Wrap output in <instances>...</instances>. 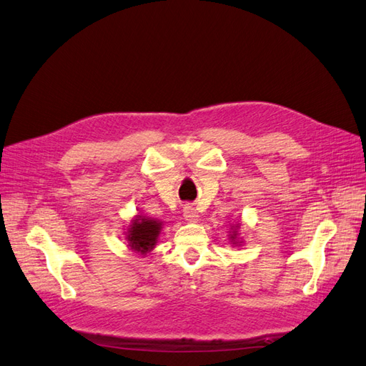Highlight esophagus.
Here are the masks:
<instances>
[{"mask_svg": "<svg viewBox=\"0 0 366 366\" xmlns=\"http://www.w3.org/2000/svg\"><path fill=\"white\" fill-rule=\"evenodd\" d=\"M183 217L186 221H189V223H195V221L200 218V215H198V212H197V209L189 204L183 209Z\"/></svg>", "mask_w": 366, "mask_h": 366, "instance_id": "34e87169", "label": "esophagus"}]
</instances>
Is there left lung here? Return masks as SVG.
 Returning a JSON list of instances; mask_svg holds the SVG:
<instances>
[{
    "mask_svg": "<svg viewBox=\"0 0 366 366\" xmlns=\"http://www.w3.org/2000/svg\"><path fill=\"white\" fill-rule=\"evenodd\" d=\"M239 227L241 223H235V224H230V230H229V239H230V244L234 247H239L244 239H242L241 234H239Z\"/></svg>",
    "mask_w": 366,
    "mask_h": 366,
    "instance_id": "1",
    "label": "left lung"
}]
</instances>
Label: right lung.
<instances>
[{
	"mask_svg": "<svg viewBox=\"0 0 366 366\" xmlns=\"http://www.w3.org/2000/svg\"><path fill=\"white\" fill-rule=\"evenodd\" d=\"M162 229L163 221L145 215H134L124 234V239L127 241L128 249L145 257L157 246Z\"/></svg>",
	"mask_w": 366,
	"mask_h": 366,
	"instance_id": "obj_1",
	"label": "right lung"
}]
</instances>
